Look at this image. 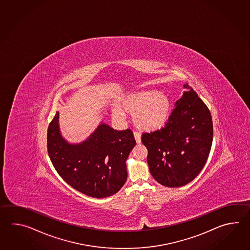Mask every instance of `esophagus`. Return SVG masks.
<instances>
[{
  "instance_id": "34e87169",
  "label": "esophagus",
  "mask_w": 250,
  "mask_h": 250,
  "mask_svg": "<svg viewBox=\"0 0 250 250\" xmlns=\"http://www.w3.org/2000/svg\"><path fill=\"white\" fill-rule=\"evenodd\" d=\"M134 138L136 139V142H137V143H141V133L135 131V132H134Z\"/></svg>"
}]
</instances>
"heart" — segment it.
<instances>
[{
  "label": "heart",
  "instance_id": "heart-1",
  "mask_svg": "<svg viewBox=\"0 0 250 250\" xmlns=\"http://www.w3.org/2000/svg\"><path fill=\"white\" fill-rule=\"evenodd\" d=\"M121 105L125 112L133 114V121L138 128L147 131L165 127L171 112L170 97L163 90L133 91L123 97ZM112 115L120 121L125 118L123 110L118 107L113 109Z\"/></svg>",
  "mask_w": 250,
  "mask_h": 250
}]
</instances>
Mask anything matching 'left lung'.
<instances>
[{
    "label": "left lung",
    "instance_id": "1",
    "mask_svg": "<svg viewBox=\"0 0 250 250\" xmlns=\"http://www.w3.org/2000/svg\"><path fill=\"white\" fill-rule=\"evenodd\" d=\"M176 101L169 122L162 129L144 133L149 170L160 184L170 188L185 186L206 165L212 146L211 112L188 84Z\"/></svg>",
    "mask_w": 250,
    "mask_h": 250
}]
</instances>
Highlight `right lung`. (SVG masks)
Instances as JSON below:
<instances>
[{"mask_svg": "<svg viewBox=\"0 0 250 250\" xmlns=\"http://www.w3.org/2000/svg\"><path fill=\"white\" fill-rule=\"evenodd\" d=\"M135 145L130 129L118 131L103 122L84 141L69 143L61 133L59 112L48 127V154L53 167L69 186L88 197H110L123 188L126 161Z\"/></svg>", "mask_w": 250, "mask_h": 250, "instance_id": "obj_1", "label": "right lung"}]
</instances>
